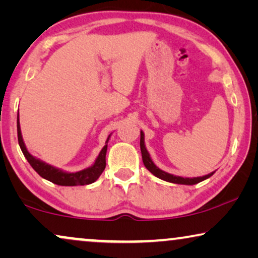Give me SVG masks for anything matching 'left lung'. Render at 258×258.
Instances as JSON below:
<instances>
[{"instance_id":"8db88e82","label":"left lung","mask_w":258,"mask_h":258,"mask_svg":"<svg viewBox=\"0 0 258 258\" xmlns=\"http://www.w3.org/2000/svg\"><path fill=\"white\" fill-rule=\"evenodd\" d=\"M140 147H141V153H142V160L143 164L148 170H149L151 174L156 177L163 179L165 182L175 183V184H185V185H194L197 184V183L204 181V179L209 178L210 176L214 175V172H210L206 176H200V177H181V176H176L172 174H169V172L162 170L157 167L156 164L154 163L153 160H151L150 154L148 153L146 143H144V133L141 130V141H140Z\"/></svg>"}]
</instances>
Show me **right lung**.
<instances>
[{
  "instance_id": "right-lung-1",
  "label": "right lung",
  "mask_w": 258,
  "mask_h": 258,
  "mask_svg": "<svg viewBox=\"0 0 258 258\" xmlns=\"http://www.w3.org/2000/svg\"><path fill=\"white\" fill-rule=\"evenodd\" d=\"M111 134L108 136L107 141H105V146L102 148V150L98 154L96 160L90 167H88L83 170L75 171V172H69L62 169L56 168L54 165L45 163L44 161L40 160V158L35 157L28 151L26 144H24L22 133H21V126H20V118H19V112H17V139H19V144L21 150L24 155V157L27 158V161L29 162V164L33 167L35 171L41 176L42 178L50 181L57 185L63 186H74V185H86L91 184L96 179L100 177L102 172H103L105 168V155H107L108 149V142L110 139Z\"/></svg>"
}]
</instances>
